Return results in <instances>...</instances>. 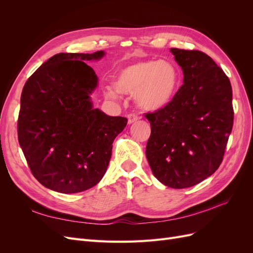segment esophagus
<instances>
[{"instance_id":"esophagus-1","label":"esophagus","mask_w":253,"mask_h":253,"mask_svg":"<svg viewBox=\"0 0 253 253\" xmlns=\"http://www.w3.org/2000/svg\"><path fill=\"white\" fill-rule=\"evenodd\" d=\"M138 119H139V117L137 116V115H135V114H128V115H127V122H128V125L134 124V122L137 121Z\"/></svg>"}]
</instances>
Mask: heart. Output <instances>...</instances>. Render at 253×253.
<instances>
[{
    "label": "heart",
    "mask_w": 253,
    "mask_h": 253,
    "mask_svg": "<svg viewBox=\"0 0 253 253\" xmlns=\"http://www.w3.org/2000/svg\"><path fill=\"white\" fill-rule=\"evenodd\" d=\"M105 96L118 99L120 94L134 95L139 109L156 112L165 109L175 98L180 85V72L170 61L147 59L120 68Z\"/></svg>",
    "instance_id": "heart-1"
}]
</instances>
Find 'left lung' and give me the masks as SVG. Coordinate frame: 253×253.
Wrapping results in <instances>:
<instances>
[{
    "mask_svg": "<svg viewBox=\"0 0 253 253\" xmlns=\"http://www.w3.org/2000/svg\"><path fill=\"white\" fill-rule=\"evenodd\" d=\"M183 84L165 109L147 114L145 155L155 177L174 189L197 185L223 160L233 126L232 88L220 67L198 50L171 48Z\"/></svg>",
    "mask_w": 253,
    "mask_h": 253,
    "instance_id": "8db88e82",
    "label": "left lung"
}]
</instances>
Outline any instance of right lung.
Returning a JSON list of instances; mask_svg holds the SVG:
<instances>
[{"instance_id": "right-lung-1", "label": "right lung", "mask_w": 253, "mask_h": 253, "mask_svg": "<svg viewBox=\"0 0 253 253\" xmlns=\"http://www.w3.org/2000/svg\"><path fill=\"white\" fill-rule=\"evenodd\" d=\"M105 56L61 52L26 81L21 95L18 138L33 175L59 193L85 191L108 169L114 139L127 124L94 109L98 77L85 62Z\"/></svg>"}]
</instances>
